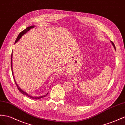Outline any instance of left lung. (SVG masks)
<instances>
[{
	"label": "left lung",
	"mask_w": 125,
	"mask_h": 125,
	"mask_svg": "<svg viewBox=\"0 0 125 125\" xmlns=\"http://www.w3.org/2000/svg\"><path fill=\"white\" fill-rule=\"evenodd\" d=\"M111 42V44H113V46H114V49H115V50H116V47H115V45H114V43L113 42H111V41H110Z\"/></svg>",
	"instance_id": "obj_1"
}]
</instances>
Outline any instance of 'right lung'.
<instances>
[{
	"label": "right lung",
	"instance_id": "right-lung-1",
	"mask_svg": "<svg viewBox=\"0 0 125 125\" xmlns=\"http://www.w3.org/2000/svg\"><path fill=\"white\" fill-rule=\"evenodd\" d=\"M34 27H35V25H33V26H29V27H27L26 28V29L24 30V31H21V33H20V34H19L18 37H17V38H16V40L15 41V44L17 42L21 39V37H22V36H23V35H24V34H26L28 31H29L31 29V28H33ZM11 69L12 74V75H13V78H14V81H15V83H16V86H17V88H18V90L20 91L22 94H23L24 95H26V96H27V97H29V98H30L34 99H41V98H44V97H46V96L48 94V93H47V94H45V95H44L39 96V97H33V96L30 95V94H28L27 93H26V92H25L24 91H23L21 88H20V87H19V85L17 84V83L16 82L14 76L13 70H12V53H11Z\"/></svg>",
	"mask_w": 125,
	"mask_h": 125
}]
</instances>
